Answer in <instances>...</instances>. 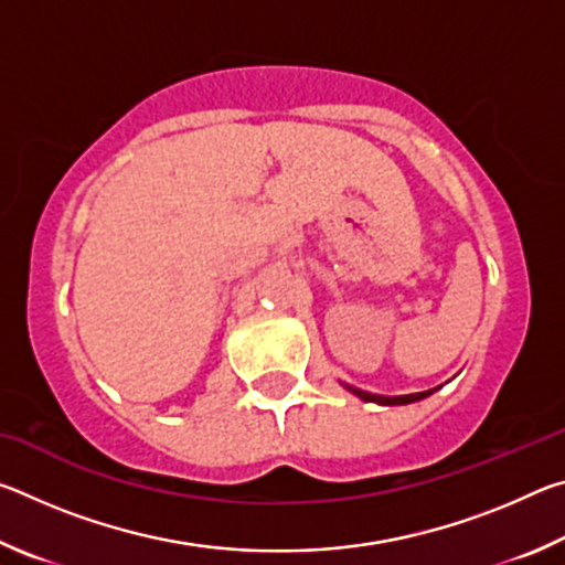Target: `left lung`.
Here are the masks:
<instances>
[{"label":"left lung","mask_w":565,"mask_h":565,"mask_svg":"<svg viewBox=\"0 0 565 565\" xmlns=\"http://www.w3.org/2000/svg\"><path fill=\"white\" fill-rule=\"evenodd\" d=\"M349 391H353V394H356L363 401H376V404H381V406L414 404V401H420V398H426L428 394H434V391H424V394H408V396H376V394H366V391H359V388H351V386H349Z\"/></svg>","instance_id":"1"}]
</instances>
